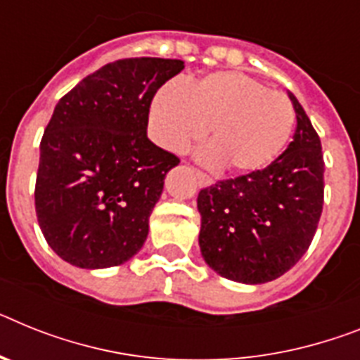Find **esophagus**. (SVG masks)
<instances>
[{
	"label": "esophagus",
	"instance_id": "obj_1",
	"mask_svg": "<svg viewBox=\"0 0 360 360\" xmlns=\"http://www.w3.org/2000/svg\"><path fill=\"white\" fill-rule=\"evenodd\" d=\"M194 174H195V177H198V183H199V185H201V186L212 185V177H210V175L205 174V172L194 170Z\"/></svg>",
	"mask_w": 360,
	"mask_h": 360
}]
</instances>
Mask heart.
<instances>
[{"label": "heart", "instance_id": "heart-1", "mask_svg": "<svg viewBox=\"0 0 360 360\" xmlns=\"http://www.w3.org/2000/svg\"><path fill=\"white\" fill-rule=\"evenodd\" d=\"M153 137L172 152H185L203 141L223 170L256 174L282 155L295 129V108L283 93L243 72L221 71L192 82L186 89L168 82L150 110Z\"/></svg>", "mask_w": 360, "mask_h": 360}]
</instances>
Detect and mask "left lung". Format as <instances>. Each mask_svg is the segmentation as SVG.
I'll return each instance as SVG.
<instances>
[{"instance_id":"8db88e82","label":"left lung","mask_w":360,"mask_h":360,"mask_svg":"<svg viewBox=\"0 0 360 360\" xmlns=\"http://www.w3.org/2000/svg\"><path fill=\"white\" fill-rule=\"evenodd\" d=\"M297 129L265 170L217 181L198 195L199 247L221 276L265 283L288 273L309 249L324 205V155L319 134L289 93Z\"/></svg>"}]
</instances>
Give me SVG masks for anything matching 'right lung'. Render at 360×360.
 Instances as JSON below:
<instances>
[{
  "label": "right lung",
  "mask_w": 360,
  "mask_h": 360,
  "mask_svg": "<svg viewBox=\"0 0 360 360\" xmlns=\"http://www.w3.org/2000/svg\"><path fill=\"white\" fill-rule=\"evenodd\" d=\"M183 69L181 60H115L60 98L40 143L34 205L62 259L113 267L143 247L166 172L179 165L148 139V115L157 89Z\"/></svg>",
  "instance_id": "add662e5"
}]
</instances>
